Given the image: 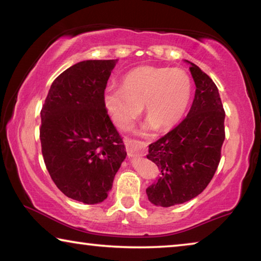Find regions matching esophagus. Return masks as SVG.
Returning a JSON list of instances; mask_svg holds the SVG:
<instances>
[{"mask_svg":"<svg viewBox=\"0 0 261 261\" xmlns=\"http://www.w3.org/2000/svg\"><path fill=\"white\" fill-rule=\"evenodd\" d=\"M125 146L129 156H144L146 153V145L143 141L127 139L125 141Z\"/></svg>","mask_w":261,"mask_h":261,"instance_id":"obj_1","label":"esophagus"}]
</instances>
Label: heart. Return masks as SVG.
<instances>
[{
  "mask_svg": "<svg viewBox=\"0 0 261 261\" xmlns=\"http://www.w3.org/2000/svg\"><path fill=\"white\" fill-rule=\"evenodd\" d=\"M192 94V79L185 70L143 65L124 74L122 87L106 88L103 102L121 130L132 129L144 107L145 131H167L182 121Z\"/></svg>",
  "mask_w": 261,
  "mask_h": 261,
  "instance_id": "heart-1",
  "label": "heart"
}]
</instances>
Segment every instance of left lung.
Segmentation results:
<instances>
[{"mask_svg": "<svg viewBox=\"0 0 261 261\" xmlns=\"http://www.w3.org/2000/svg\"><path fill=\"white\" fill-rule=\"evenodd\" d=\"M196 94L187 117L148 146L147 159L160 170L158 182L146 189L148 200L161 207L183 204L200 194L221 160L224 113L214 82L191 62Z\"/></svg>", "mask_w": 261, "mask_h": 261, "instance_id": "obj_1", "label": "left lung"}]
</instances>
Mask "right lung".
Wrapping results in <instances>:
<instances>
[{"label": "right lung", "instance_id": "obj_1", "mask_svg": "<svg viewBox=\"0 0 261 261\" xmlns=\"http://www.w3.org/2000/svg\"><path fill=\"white\" fill-rule=\"evenodd\" d=\"M117 60H88L62 72L41 109L40 140L53 182L84 204L108 197L126 156L110 120L103 93Z\"/></svg>", "mask_w": 261, "mask_h": 261}]
</instances>
